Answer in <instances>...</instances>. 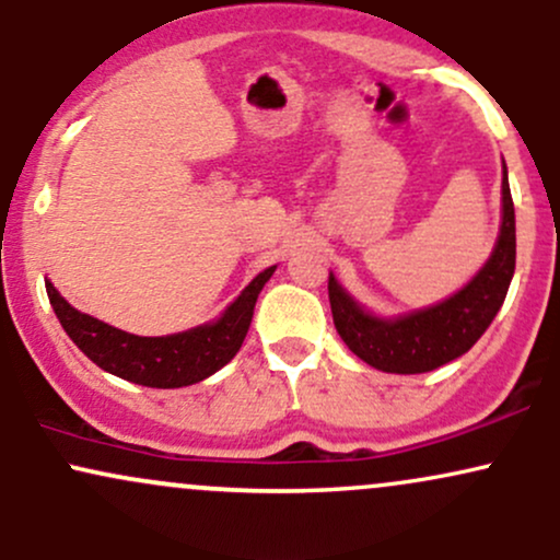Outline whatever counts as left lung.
<instances>
[{
    "instance_id": "left-lung-1",
    "label": "left lung",
    "mask_w": 560,
    "mask_h": 560,
    "mask_svg": "<svg viewBox=\"0 0 560 560\" xmlns=\"http://www.w3.org/2000/svg\"><path fill=\"white\" fill-rule=\"evenodd\" d=\"M516 271V215L503 163V223L490 260L453 298L408 316L378 318L363 311L329 276L334 326L361 361L387 374H427L477 345L503 305Z\"/></svg>"
}]
</instances>
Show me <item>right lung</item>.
<instances>
[{"instance_id":"1","label":"right lung","mask_w":560,"mask_h":560,"mask_svg":"<svg viewBox=\"0 0 560 560\" xmlns=\"http://www.w3.org/2000/svg\"><path fill=\"white\" fill-rule=\"evenodd\" d=\"M273 271L276 266L255 276L213 324L168 334V337H137V334L115 329L105 320L75 311L49 279L44 284H47L49 302L62 329L89 361H94L107 374L141 384V387L176 389L213 376L240 352L260 289L266 287Z\"/></svg>"}]
</instances>
